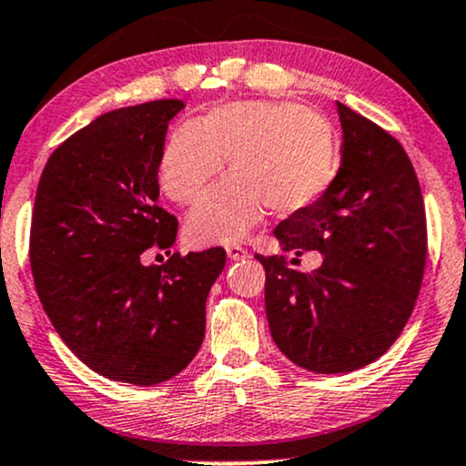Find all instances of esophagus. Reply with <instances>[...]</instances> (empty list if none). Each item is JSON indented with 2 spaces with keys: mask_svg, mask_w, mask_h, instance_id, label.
I'll return each instance as SVG.
<instances>
[{
  "mask_svg": "<svg viewBox=\"0 0 466 466\" xmlns=\"http://www.w3.org/2000/svg\"><path fill=\"white\" fill-rule=\"evenodd\" d=\"M226 253L229 259H234V262H238V259H245L249 253H247V249H243L240 245H228L226 247Z\"/></svg>",
  "mask_w": 466,
  "mask_h": 466,
  "instance_id": "obj_1",
  "label": "esophagus"
}]
</instances>
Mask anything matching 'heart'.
Segmentation results:
<instances>
[{
    "label": "heart",
    "instance_id": "1",
    "mask_svg": "<svg viewBox=\"0 0 466 466\" xmlns=\"http://www.w3.org/2000/svg\"><path fill=\"white\" fill-rule=\"evenodd\" d=\"M229 159L234 172L189 215L194 243H234L264 208L291 215L324 194L337 170L332 126L294 102L247 99L208 110L170 134L159 161V185L178 204L213 187Z\"/></svg>",
    "mask_w": 466,
    "mask_h": 466
}]
</instances>
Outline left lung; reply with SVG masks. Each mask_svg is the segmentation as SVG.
<instances>
[{"label":"left lung","instance_id":"1","mask_svg":"<svg viewBox=\"0 0 466 466\" xmlns=\"http://www.w3.org/2000/svg\"><path fill=\"white\" fill-rule=\"evenodd\" d=\"M343 145L328 189L275 228L283 251H319L302 272L256 256L266 270V318L296 367L332 375L383 356L411 318L426 266V213L400 142L337 102Z\"/></svg>","mask_w":466,"mask_h":466}]
</instances>
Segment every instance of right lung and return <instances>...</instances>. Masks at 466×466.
<instances>
[{
	"label": "right lung",
	"mask_w": 466,
	"mask_h": 466,
	"mask_svg": "<svg viewBox=\"0 0 466 466\" xmlns=\"http://www.w3.org/2000/svg\"><path fill=\"white\" fill-rule=\"evenodd\" d=\"M183 108L155 99L99 115L55 148L35 191L29 259L48 319L91 370L134 386L168 381L194 360L226 266L221 247L142 264L177 240L157 172Z\"/></svg>",
	"instance_id": "1"
}]
</instances>
